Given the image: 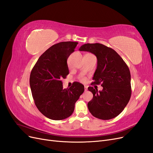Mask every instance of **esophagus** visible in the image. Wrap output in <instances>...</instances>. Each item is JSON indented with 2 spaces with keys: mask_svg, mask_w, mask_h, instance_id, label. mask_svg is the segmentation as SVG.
I'll list each match as a JSON object with an SVG mask.
<instances>
[{
  "mask_svg": "<svg viewBox=\"0 0 153 153\" xmlns=\"http://www.w3.org/2000/svg\"><path fill=\"white\" fill-rule=\"evenodd\" d=\"M84 88H85V91H87V86H84Z\"/></svg>",
  "mask_w": 153,
  "mask_h": 153,
  "instance_id": "34e87169",
  "label": "esophagus"
}]
</instances>
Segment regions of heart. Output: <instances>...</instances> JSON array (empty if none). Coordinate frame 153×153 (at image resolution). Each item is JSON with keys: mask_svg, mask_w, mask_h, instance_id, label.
<instances>
[{"mask_svg": "<svg viewBox=\"0 0 153 153\" xmlns=\"http://www.w3.org/2000/svg\"><path fill=\"white\" fill-rule=\"evenodd\" d=\"M80 80H81L82 81L84 82V81H85V78L84 77H82V78H80Z\"/></svg>", "mask_w": 153, "mask_h": 153, "instance_id": "obj_1", "label": "heart"}]
</instances>
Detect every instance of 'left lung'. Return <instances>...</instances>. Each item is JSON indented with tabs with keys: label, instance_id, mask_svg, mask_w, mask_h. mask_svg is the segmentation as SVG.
I'll return each instance as SVG.
<instances>
[{
	"label": "left lung",
	"instance_id": "1",
	"mask_svg": "<svg viewBox=\"0 0 153 153\" xmlns=\"http://www.w3.org/2000/svg\"><path fill=\"white\" fill-rule=\"evenodd\" d=\"M80 51L94 54L98 60L92 84H100L102 91L92 87L88 90L93 98L87 104L94 117L108 120L117 117L128 103L131 94L130 71L121 57L112 48L100 43H87Z\"/></svg>",
	"mask_w": 153,
	"mask_h": 153
}]
</instances>
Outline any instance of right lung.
<instances>
[{
  "mask_svg": "<svg viewBox=\"0 0 153 153\" xmlns=\"http://www.w3.org/2000/svg\"><path fill=\"white\" fill-rule=\"evenodd\" d=\"M77 45L73 41L53 45L41 55L31 71L30 86L35 105L50 119L70 116L84 91V86L76 82L69 89H63L61 80L69 74L67 59Z\"/></svg>",
  "mask_w": 153,
  "mask_h": 153,
  "instance_id": "right-lung-1",
  "label": "right lung"
}]
</instances>
